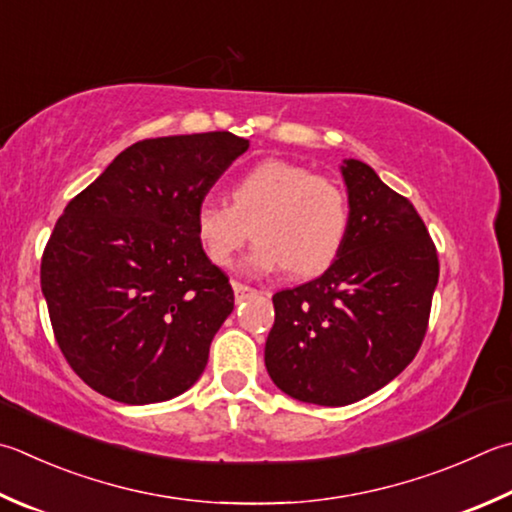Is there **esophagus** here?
<instances>
[{
	"mask_svg": "<svg viewBox=\"0 0 512 512\" xmlns=\"http://www.w3.org/2000/svg\"><path fill=\"white\" fill-rule=\"evenodd\" d=\"M231 287H234L236 301H245V298H252V296H256V294H258L254 287L243 285V283H231Z\"/></svg>",
	"mask_w": 512,
	"mask_h": 512,
	"instance_id": "34e87169",
	"label": "esophagus"
}]
</instances>
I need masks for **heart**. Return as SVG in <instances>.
I'll use <instances>...</instances> for the list:
<instances>
[{
	"label": "heart",
	"mask_w": 512,
	"mask_h": 512,
	"mask_svg": "<svg viewBox=\"0 0 512 512\" xmlns=\"http://www.w3.org/2000/svg\"><path fill=\"white\" fill-rule=\"evenodd\" d=\"M229 205L196 211V238L214 265L229 267L249 238L245 258L254 274L287 267L294 278L323 274L339 256L350 223L343 189L330 178L285 160H265L231 182Z\"/></svg>",
	"instance_id": "heart-1"
}]
</instances>
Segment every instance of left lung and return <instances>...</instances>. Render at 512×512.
I'll return each mask as SVG.
<instances>
[{"instance_id": "8db88e82", "label": "left lung", "mask_w": 512, "mask_h": 512, "mask_svg": "<svg viewBox=\"0 0 512 512\" xmlns=\"http://www.w3.org/2000/svg\"><path fill=\"white\" fill-rule=\"evenodd\" d=\"M350 223L334 263L274 294L265 368L278 390L350 406L408 368L428 330L437 249L408 198L361 160H343Z\"/></svg>"}]
</instances>
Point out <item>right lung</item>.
Returning a JSON list of instances; mask_svg holds the SVG:
<instances>
[{"label":"right lung","mask_w":512,"mask_h":512,"mask_svg":"<svg viewBox=\"0 0 512 512\" xmlns=\"http://www.w3.org/2000/svg\"><path fill=\"white\" fill-rule=\"evenodd\" d=\"M247 149L229 131L142 140L66 205L42 294L57 345L95 392L147 406L205 372L234 289L202 252L196 211Z\"/></svg>","instance_id":"add662e5"}]
</instances>
